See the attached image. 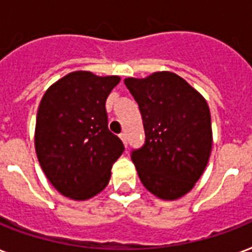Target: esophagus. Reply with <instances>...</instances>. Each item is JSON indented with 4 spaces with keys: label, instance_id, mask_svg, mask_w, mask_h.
I'll use <instances>...</instances> for the list:
<instances>
[{
    "label": "esophagus",
    "instance_id": "1",
    "mask_svg": "<svg viewBox=\"0 0 252 252\" xmlns=\"http://www.w3.org/2000/svg\"><path fill=\"white\" fill-rule=\"evenodd\" d=\"M120 139L123 140V143H124V145H128V136H126V132H123V133H120Z\"/></svg>",
    "mask_w": 252,
    "mask_h": 252
}]
</instances>
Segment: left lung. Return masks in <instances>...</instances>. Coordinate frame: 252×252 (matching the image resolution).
<instances>
[{
	"label": "left lung",
	"mask_w": 252,
	"mask_h": 252,
	"mask_svg": "<svg viewBox=\"0 0 252 252\" xmlns=\"http://www.w3.org/2000/svg\"><path fill=\"white\" fill-rule=\"evenodd\" d=\"M143 118L145 143L133 149L143 185L158 198L173 201L193 189L210 157V109L181 76L161 71L145 79L124 80Z\"/></svg>",
	"instance_id": "8db88e82"
}]
</instances>
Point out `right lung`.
Returning <instances> with one entry per match:
<instances>
[{
  "label": "right lung",
  "instance_id": "obj_1",
  "mask_svg": "<svg viewBox=\"0 0 252 252\" xmlns=\"http://www.w3.org/2000/svg\"><path fill=\"white\" fill-rule=\"evenodd\" d=\"M119 76L75 71L45 92L36 113L35 151L46 177L68 198L84 201L108 185L124 152L108 129L105 100Z\"/></svg>",
  "mask_w": 252,
  "mask_h": 252
}]
</instances>
